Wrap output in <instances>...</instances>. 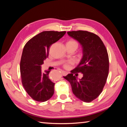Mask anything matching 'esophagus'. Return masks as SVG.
I'll list each match as a JSON object with an SVG mask.
<instances>
[{
    "instance_id": "esophagus-1",
    "label": "esophagus",
    "mask_w": 127,
    "mask_h": 127,
    "mask_svg": "<svg viewBox=\"0 0 127 127\" xmlns=\"http://www.w3.org/2000/svg\"><path fill=\"white\" fill-rule=\"evenodd\" d=\"M61 73H62V75H63V76H65V75H66L67 74V72L66 71H64V70L61 71Z\"/></svg>"
}]
</instances>
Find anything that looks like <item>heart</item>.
<instances>
[{"label": "heart", "mask_w": 127, "mask_h": 127, "mask_svg": "<svg viewBox=\"0 0 127 127\" xmlns=\"http://www.w3.org/2000/svg\"><path fill=\"white\" fill-rule=\"evenodd\" d=\"M68 42H73V43H76V42L75 41H73V40H70V41H68ZM64 67H65V68H68V67H69V66H68V64H64Z\"/></svg>", "instance_id": "obj_1"}]
</instances>
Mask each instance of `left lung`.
Listing matches in <instances>:
<instances>
[{
  "mask_svg": "<svg viewBox=\"0 0 127 127\" xmlns=\"http://www.w3.org/2000/svg\"><path fill=\"white\" fill-rule=\"evenodd\" d=\"M67 34L82 45L83 57L71 74L64 77L70 83L77 97L89 103L100 95L106 83L109 69L108 54L100 37L93 33L77 31ZM77 72L83 74L82 79H78Z\"/></svg>",
  "mask_w": 127,
  "mask_h": 127,
  "instance_id": "1",
  "label": "left lung"
}]
</instances>
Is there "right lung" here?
<instances>
[{
  "label": "right lung",
  "instance_id": "obj_1",
  "mask_svg": "<svg viewBox=\"0 0 127 127\" xmlns=\"http://www.w3.org/2000/svg\"><path fill=\"white\" fill-rule=\"evenodd\" d=\"M66 31H43L30 39L25 45L20 63L22 83L28 94L35 101L45 102L54 93L55 83L50 79V71H41L52 44L62 37Z\"/></svg>",
  "mask_w": 127,
  "mask_h": 127
}]
</instances>
